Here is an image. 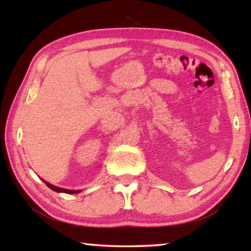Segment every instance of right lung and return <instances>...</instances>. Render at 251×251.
Returning <instances> with one entry per match:
<instances>
[{
    "label": "right lung",
    "instance_id": "1",
    "mask_svg": "<svg viewBox=\"0 0 251 251\" xmlns=\"http://www.w3.org/2000/svg\"><path fill=\"white\" fill-rule=\"evenodd\" d=\"M45 184H46V186L49 187V188H50L52 190H54V192H57V193H65V194H77V193H79L80 190H70V189H64V188H59V187H56V186H54V185H52V184H50V182H48V181H45V180H43Z\"/></svg>",
    "mask_w": 251,
    "mask_h": 251
}]
</instances>
